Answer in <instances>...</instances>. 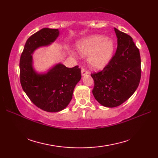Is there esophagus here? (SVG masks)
<instances>
[{"instance_id":"34e87169","label":"esophagus","mask_w":158,"mask_h":158,"mask_svg":"<svg viewBox=\"0 0 158 158\" xmlns=\"http://www.w3.org/2000/svg\"><path fill=\"white\" fill-rule=\"evenodd\" d=\"M89 73L88 71H87V70L84 69H81V75L82 76H85V75H89Z\"/></svg>"}]
</instances>
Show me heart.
<instances>
[{
	"instance_id": "heart-1",
	"label": "heart",
	"mask_w": 158,
	"mask_h": 158,
	"mask_svg": "<svg viewBox=\"0 0 158 158\" xmlns=\"http://www.w3.org/2000/svg\"><path fill=\"white\" fill-rule=\"evenodd\" d=\"M77 48L81 56H88V62L92 69H102L113 58L115 43L110 38L94 35L80 39ZM73 54L76 56L74 52Z\"/></svg>"
}]
</instances>
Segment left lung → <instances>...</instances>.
Here are the masks:
<instances>
[{"mask_svg":"<svg viewBox=\"0 0 158 158\" xmlns=\"http://www.w3.org/2000/svg\"><path fill=\"white\" fill-rule=\"evenodd\" d=\"M114 30L117 38L115 54L102 70L91 74L95 99L110 108L121 105L135 93L141 76L140 52L132 38Z\"/></svg>","mask_w":158,"mask_h":158,"instance_id":"obj_1","label":"left lung"}]
</instances>
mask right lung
I'll return each mask as SVG.
<instances>
[{
  "instance_id": "1",
  "label": "right lung",
  "mask_w": 158,
  "mask_h": 158,
  "mask_svg": "<svg viewBox=\"0 0 158 158\" xmlns=\"http://www.w3.org/2000/svg\"><path fill=\"white\" fill-rule=\"evenodd\" d=\"M58 29L45 28L28 39L20 57V83L22 89L35 105L45 111L55 113L64 109L73 98L75 87L81 78L78 66L67 68L58 63L45 73L33 68V53L48 46L58 37Z\"/></svg>"
}]
</instances>
